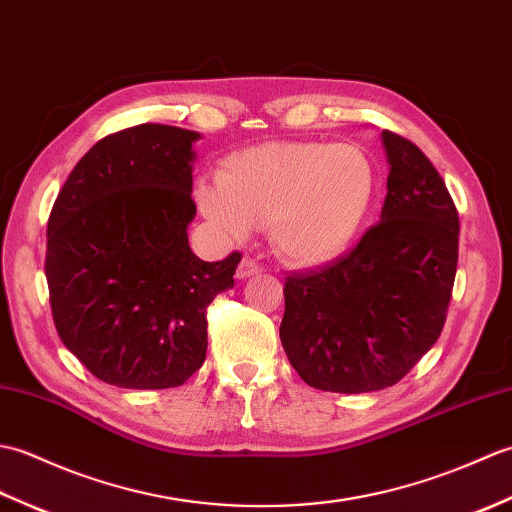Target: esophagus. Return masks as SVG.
<instances>
[{"label":"esophagus","instance_id":"esophagus-1","mask_svg":"<svg viewBox=\"0 0 512 512\" xmlns=\"http://www.w3.org/2000/svg\"><path fill=\"white\" fill-rule=\"evenodd\" d=\"M257 273H262V266H259L253 257H244L237 266V277L239 279H248V277H253Z\"/></svg>","mask_w":512,"mask_h":512}]
</instances>
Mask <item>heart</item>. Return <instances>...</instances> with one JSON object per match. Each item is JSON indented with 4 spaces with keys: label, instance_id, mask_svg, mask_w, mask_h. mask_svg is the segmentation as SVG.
Wrapping results in <instances>:
<instances>
[{
    "label": "heart",
    "instance_id": "1",
    "mask_svg": "<svg viewBox=\"0 0 512 512\" xmlns=\"http://www.w3.org/2000/svg\"><path fill=\"white\" fill-rule=\"evenodd\" d=\"M217 182L202 184L198 202L224 233L268 226L286 262L317 266L339 257L361 228L376 169L354 145L264 143L228 158Z\"/></svg>",
    "mask_w": 512,
    "mask_h": 512
}]
</instances>
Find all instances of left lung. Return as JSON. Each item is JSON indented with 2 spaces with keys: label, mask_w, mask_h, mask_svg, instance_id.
Returning <instances> with one entry per match:
<instances>
[{
  "label": "left lung",
  "mask_w": 512,
  "mask_h": 512,
  "mask_svg": "<svg viewBox=\"0 0 512 512\" xmlns=\"http://www.w3.org/2000/svg\"><path fill=\"white\" fill-rule=\"evenodd\" d=\"M380 222L332 264L286 277L279 336L314 389L396 385L444 328L458 270L460 217L431 160L396 132Z\"/></svg>",
  "instance_id": "8db88e82"
}]
</instances>
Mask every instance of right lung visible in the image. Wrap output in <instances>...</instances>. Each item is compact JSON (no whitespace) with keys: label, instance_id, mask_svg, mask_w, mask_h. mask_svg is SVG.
Wrapping results in <instances>:
<instances>
[{"label":"right lung","instance_id":"obj_1","mask_svg":"<svg viewBox=\"0 0 512 512\" xmlns=\"http://www.w3.org/2000/svg\"><path fill=\"white\" fill-rule=\"evenodd\" d=\"M189 129L143 123L101 138L48 220L46 279L63 345L125 389H167L206 356V308L233 288L242 253L193 255Z\"/></svg>","mask_w":512,"mask_h":512}]
</instances>
